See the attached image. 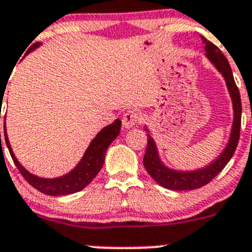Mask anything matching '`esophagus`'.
<instances>
[{
    "instance_id": "esophagus-1",
    "label": "esophagus",
    "mask_w": 252,
    "mask_h": 252,
    "mask_svg": "<svg viewBox=\"0 0 252 252\" xmlns=\"http://www.w3.org/2000/svg\"><path fill=\"white\" fill-rule=\"evenodd\" d=\"M139 119L140 118L138 112H135V110H128V112L124 113L122 122H123V126L131 128V126H134L139 122Z\"/></svg>"
}]
</instances>
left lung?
<instances>
[{
	"label": "left lung",
	"instance_id": "8db88e82",
	"mask_svg": "<svg viewBox=\"0 0 252 252\" xmlns=\"http://www.w3.org/2000/svg\"><path fill=\"white\" fill-rule=\"evenodd\" d=\"M202 41L205 44L206 56L208 60L215 65L217 70L222 74L225 78L226 85H227L228 93L232 99L233 106V123L232 129H231L230 139H228L227 146L223 149L219 157L212 163L205 167V168H199L196 171H174V169L165 167L162 163L158 154V149L153 138L151 134L148 135V144H147L146 154L143 158V164L146 167L147 172L151 174L158 185L162 187L173 189V191H187V189H196V188L203 187L211 181L214 180L215 177L225 168L228 160L232 158L233 153L236 151L237 143L240 139V128H241V98H240V92L236 87V83L233 80L232 70H231L230 64H228L227 59L225 55L221 53V50L214 45L207 38L202 37ZM146 130L149 131L146 126Z\"/></svg>",
	"mask_w": 252,
	"mask_h": 252
}]
</instances>
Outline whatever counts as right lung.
<instances>
[{
    "label": "right lung",
    "mask_w": 252,
    "mask_h": 252,
    "mask_svg": "<svg viewBox=\"0 0 252 252\" xmlns=\"http://www.w3.org/2000/svg\"><path fill=\"white\" fill-rule=\"evenodd\" d=\"M40 45H41L40 42H35L30 47L29 53L35 50ZM2 94H3V90H2ZM121 126L122 122L117 119L112 124L101 129L96 134V137L92 140L90 146L88 147L87 152L84 154V157L81 158V160L78 163L75 168L70 171L67 174H65V176L58 177V178H41V177L35 176V174L30 173L27 169H25L20 164L17 158L15 157V154H13L10 142H8L7 133H6V126H3V130L4 140H6V144H7V148L10 151L13 163L16 164L20 173L24 176L25 180L42 193L49 194V196H64V194H71L81 191L94 180V177L99 173V171L103 167L106 149L110 146V143L121 133Z\"/></svg>",
    "instance_id": "right-lung-1"
}]
</instances>
